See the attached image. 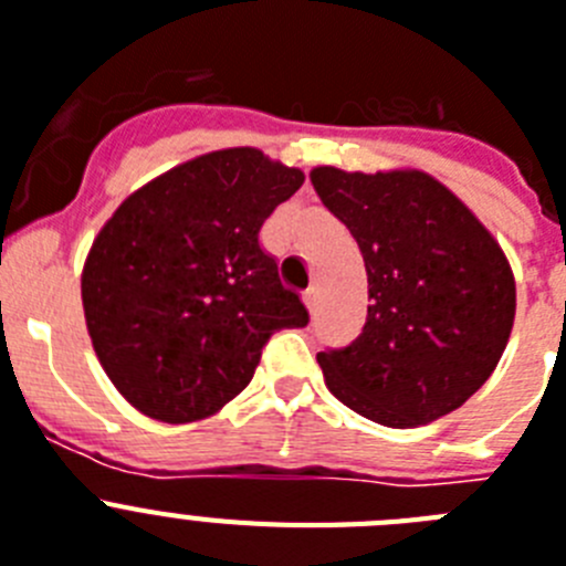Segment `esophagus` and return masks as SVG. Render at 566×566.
I'll return each mask as SVG.
<instances>
[{
    "instance_id": "esophagus-1",
    "label": "esophagus",
    "mask_w": 566,
    "mask_h": 566,
    "mask_svg": "<svg viewBox=\"0 0 566 566\" xmlns=\"http://www.w3.org/2000/svg\"><path fill=\"white\" fill-rule=\"evenodd\" d=\"M304 304H307V311L316 313L318 311V302H322V290H318V284H311V287L304 290Z\"/></svg>"
}]
</instances>
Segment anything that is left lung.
Returning <instances> with one entry per match:
<instances>
[{
	"label": "left lung",
	"instance_id": "1",
	"mask_svg": "<svg viewBox=\"0 0 566 566\" xmlns=\"http://www.w3.org/2000/svg\"><path fill=\"white\" fill-rule=\"evenodd\" d=\"M324 208L367 268V322L318 353L342 405L385 427H416L464 405L490 378L515 318V279L490 230L421 170L313 167Z\"/></svg>",
	"mask_w": 566,
	"mask_h": 566
}]
</instances>
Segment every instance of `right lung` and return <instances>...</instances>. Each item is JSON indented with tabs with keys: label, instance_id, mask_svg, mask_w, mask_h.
<instances>
[{
	"label": "right lung",
	"instance_id": "right-lung-1",
	"mask_svg": "<svg viewBox=\"0 0 566 566\" xmlns=\"http://www.w3.org/2000/svg\"><path fill=\"white\" fill-rule=\"evenodd\" d=\"M255 147L196 156L127 196L93 239L82 304L116 390L167 424L205 419L253 378L270 336L311 322L259 244L302 188Z\"/></svg>",
	"mask_w": 566,
	"mask_h": 566
}]
</instances>
